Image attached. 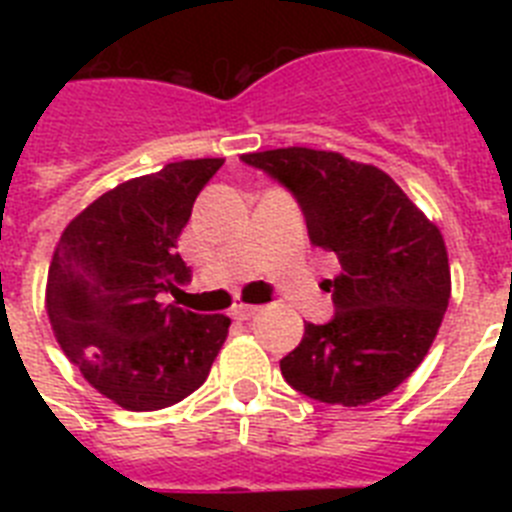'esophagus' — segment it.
Listing matches in <instances>:
<instances>
[{"mask_svg": "<svg viewBox=\"0 0 512 512\" xmlns=\"http://www.w3.org/2000/svg\"><path fill=\"white\" fill-rule=\"evenodd\" d=\"M259 310L261 307H256V305H235L233 310H230V315H233L235 320H248V318H253V315H259Z\"/></svg>", "mask_w": 512, "mask_h": 512, "instance_id": "34e87169", "label": "esophagus"}]
</instances>
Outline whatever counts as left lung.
Masks as SVG:
<instances>
[{"label": "left lung", "mask_w": 512, "mask_h": 512, "mask_svg": "<svg viewBox=\"0 0 512 512\" xmlns=\"http://www.w3.org/2000/svg\"><path fill=\"white\" fill-rule=\"evenodd\" d=\"M243 164L282 184L300 205L312 246L336 253L333 318L305 323L279 366L310 400L359 408L390 395L428 354L451 297L443 235L377 166L341 153L277 148Z\"/></svg>", "instance_id": "left-lung-1"}]
</instances>
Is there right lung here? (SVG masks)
Instances as JSON below:
<instances>
[{"mask_svg":"<svg viewBox=\"0 0 512 512\" xmlns=\"http://www.w3.org/2000/svg\"><path fill=\"white\" fill-rule=\"evenodd\" d=\"M223 158L176 161L104 192L76 215L48 269L53 333L94 390L125 410H161L207 379L230 318L161 302L192 269L176 241Z\"/></svg>","mask_w":512,"mask_h":512,"instance_id":"right-lung-1","label":"right lung"}]
</instances>
